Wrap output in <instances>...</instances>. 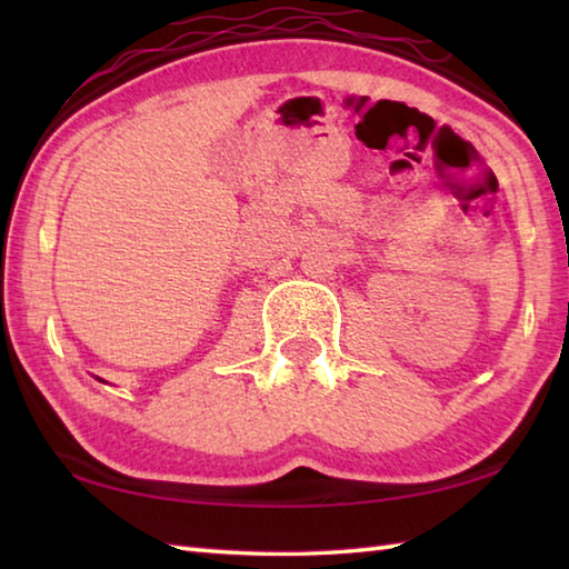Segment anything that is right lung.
I'll return each instance as SVG.
<instances>
[{"instance_id":"add662e5","label":"right lung","mask_w":569,"mask_h":569,"mask_svg":"<svg viewBox=\"0 0 569 569\" xmlns=\"http://www.w3.org/2000/svg\"><path fill=\"white\" fill-rule=\"evenodd\" d=\"M98 381H102V379H98Z\"/></svg>"}]
</instances>
